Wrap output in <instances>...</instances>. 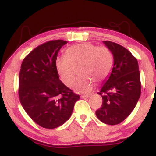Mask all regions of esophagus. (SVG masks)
<instances>
[{"label":"esophagus","instance_id":"obj_1","mask_svg":"<svg viewBox=\"0 0 156 156\" xmlns=\"http://www.w3.org/2000/svg\"><path fill=\"white\" fill-rule=\"evenodd\" d=\"M90 97V94H88V95H81V98L82 99H86V98H88V97Z\"/></svg>","mask_w":156,"mask_h":156}]
</instances>
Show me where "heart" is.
Segmentation results:
<instances>
[{"label": "heart", "mask_w": 156, "mask_h": 156, "mask_svg": "<svg viewBox=\"0 0 156 156\" xmlns=\"http://www.w3.org/2000/svg\"><path fill=\"white\" fill-rule=\"evenodd\" d=\"M80 75L83 76L75 85L78 92L89 94L94 88V81L102 82L111 73L113 56L107 47L82 43L74 45L66 51V57L56 59V67L64 84L73 85L77 78L75 68L80 66Z\"/></svg>", "instance_id": "1"}]
</instances>
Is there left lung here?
I'll return each instance as SVG.
<instances>
[{
	"label": "left lung",
	"mask_w": 156,
	"mask_h": 156,
	"mask_svg": "<svg viewBox=\"0 0 156 156\" xmlns=\"http://www.w3.org/2000/svg\"><path fill=\"white\" fill-rule=\"evenodd\" d=\"M114 57L109 78L100 89L103 104L96 111L102 122L110 125L120 124L131 113L141 94L137 59L132 53L114 42L103 41Z\"/></svg>",
	"instance_id": "left-lung-1"
}]
</instances>
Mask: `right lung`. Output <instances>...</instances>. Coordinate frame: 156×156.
Here are the masks:
<instances>
[{"instance_id":"obj_1","label":"right lung","mask_w":156,"mask_h":156,"mask_svg":"<svg viewBox=\"0 0 156 156\" xmlns=\"http://www.w3.org/2000/svg\"><path fill=\"white\" fill-rule=\"evenodd\" d=\"M67 41L53 40L34 48L23 59L19 76L20 103L41 127L56 128L72 115L80 99L59 78L56 67L59 50Z\"/></svg>"}]
</instances>
